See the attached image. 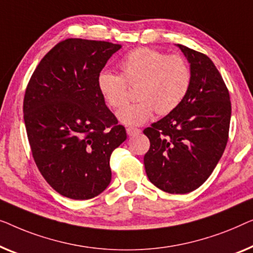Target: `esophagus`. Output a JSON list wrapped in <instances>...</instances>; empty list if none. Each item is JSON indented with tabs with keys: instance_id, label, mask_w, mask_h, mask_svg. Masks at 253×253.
I'll return each instance as SVG.
<instances>
[{
	"instance_id": "esophagus-1",
	"label": "esophagus",
	"mask_w": 253,
	"mask_h": 253,
	"mask_svg": "<svg viewBox=\"0 0 253 253\" xmlns=\"http://www.w3.org/2000/svg\"><path fill=\"white\" fill-rule=\"evenodd\" d=\"M127 135L128 136H134V135H137L141 133V129H138V128H135V127H127Z\"/></svg>"
}]
</instances>
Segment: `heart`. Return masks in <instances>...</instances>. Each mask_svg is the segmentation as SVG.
<instances>
[{
    "instance_id": "b5f03b06",
    "label": "heart",
    "mask_w": 253,
    "mask_h": 253,
    "mask_svg": "<svg viewBox=\"0 0 253 253\" xmlns=\"http://www.w3.org/2000/svg\"><path fill=\"white\" fill-rule=\"evenodd\" d=\"M120 76L102 71L97 87L106 103L113 109H122L128 101V86H137L140 101L118 112L122 124L143 125L155 112L166 115L180 105L189 91L191 71L180 55H165L151 48H137L128 52L118 64Z\"/></svg>"
}]
</instances>
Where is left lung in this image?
Segmentation results:
<instances>
[{
    "label": "left lung",
    "mask_w": 253,
    "mask_h": 253,
    "mask_svg": "<svg viewBox=\"0 0 253 253\" xmlns=\"http://www.w3.org/2000/svg\"><path fill=\"white\" fill-rule=\"evenodd\" d=\"M191 71L189 91L180 105L145 128L149 180L169 194L190 193L208 180L225 151L232 116L229 92L211 59L176 44Z\"/></svg>",
    "instance_id": "obj_1"
}]
</instances>
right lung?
<instances>
[{"label": "right lung", "mask_w": 253, "mask_h": 253, "mask_svg": "<svg viewBox=\"0 0 253 253\" xmlns=\"http://www.w3.org/2000/svg\"><path fill=\"white\" fill-rule=\"evenodd\" d=\"M122 44L67 39L41 59L26 88L24 122L33 158L62 196L89 199L111 182L110 157L127 138L97 77Z\"/></svg>", "instance_id": "add662e5"}]
</instances>
